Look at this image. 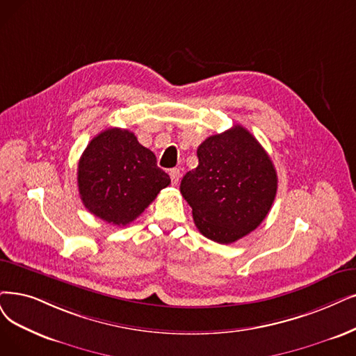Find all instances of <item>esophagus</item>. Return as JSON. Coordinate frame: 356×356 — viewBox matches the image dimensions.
Instances as JSON below:
<instances>
[{
  "instance_id": "esophagus-1",
  "label": "esophagus",
  "mask_w": 356,
  "mask_h": 356,
  "mask_svg": "<svg viewBox=\"0 0 356 356\" xmlns=\"http://www.w3.org/2000/svg\"><path fill=\"white\" fill-rule=\"evenodd\" d=\"M169 177H170V181H172V184H174V186H177V184H178V181H179V177H181V172H179V169H178V168H174V169H170V170H169Z\"/></svg>"
}]
</instances>
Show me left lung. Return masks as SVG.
<instances>
[{"label":"left lung","mask_w":356,"mask_h":356,"mask_svg":"<svg viewBox=\"0 0 356 356\" xmlns=\"http://www.w3.org/2000/svg\"><path fill=\"white\" fill-rule=\"evenodd\" d=\"M197 158L198 166L181 181V194L198 231L215 243L232 244L272 209L277 191L273 162L243 125L207 137Z\"/></svg>","instance_id":"obj_1"}]
</instances>
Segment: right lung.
<instances>
[{"label": "right lung", "instance_id": "right-lung-1", "mask_svg": "<svg viewBox=\"0 0 356 356\" xmlns=\"http://www.w3.org/2000/svg\"><path fill=\"white\" fill-rule=\"evenodd\" d=\"M80 198L92 215L125 226L137 219L170 184L156 156L134 133L108 129L92 138L79 161Z\"/></svg>", "mask_w": 356, "mask_h": 356}]
</instances>
